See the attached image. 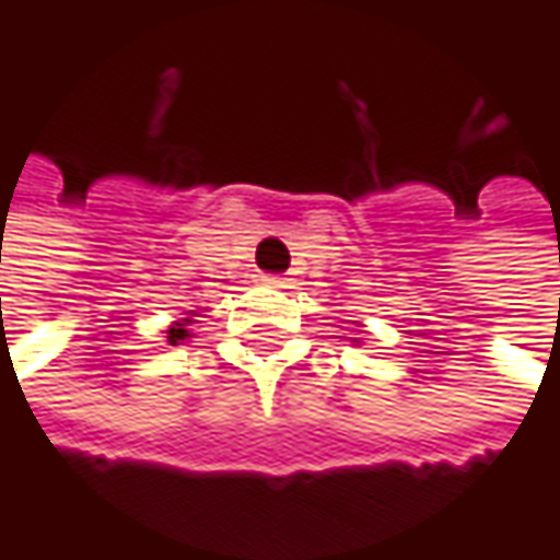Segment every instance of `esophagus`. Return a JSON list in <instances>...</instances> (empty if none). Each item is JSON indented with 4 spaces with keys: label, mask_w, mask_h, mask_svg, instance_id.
Wrapping results in <instances>:
<instances>
[{
    "label": "esophagus",
    "mask_w": 560,
    "mask_h": 560,
    "mask_svg": "<svg viewBox=\"0 0 560 560\" xmlns=\"http://www.w3.org/2000/svg\"><path fill=\"white\" fill-rule=\"evenodd\" d=\"M266 284H272V288H288L291 284V279H284V276H266Z\"/></svg>",
    "instance_id": "esophagus-1"
}]
</instances>
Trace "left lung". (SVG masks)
<instances>
[{
  "mask_svg": "<svg viewBox=\"0 0 560 560\" xmlns=\"http://www.w3.org/2000/svg\"><path fill=\"white\" fill-rule=\"evenodd\" d=\"M360 334H363V330H360ZM350 340H353V343H360V337H350Z\"/></svg>",
  "mask_w": 560,
  "mask_h": 560,
  "instance_id": "1",
  "label": "left lung"
}]
</instances>
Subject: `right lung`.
Returning <instances> with one entry per match:
<instances>
[{
  "mask_svg": "<svg viewBox=\"0 0 560 560\" xmlns=\"http://www.w3.org/2000/svg\"><path fill=\"white\" fill-rule=\"evenodd\" d=\"M194 324H197L194 317H180V320H174V324H171L168 330H165V337H168L171 347H177L180 340H187V337H194V334H190V327H194Z\"/></svg>",
  "mask_w": 560,
  "mask_h": 560,
  "instance_id": "1",
  "label": "right lung"
}]
</instances>
